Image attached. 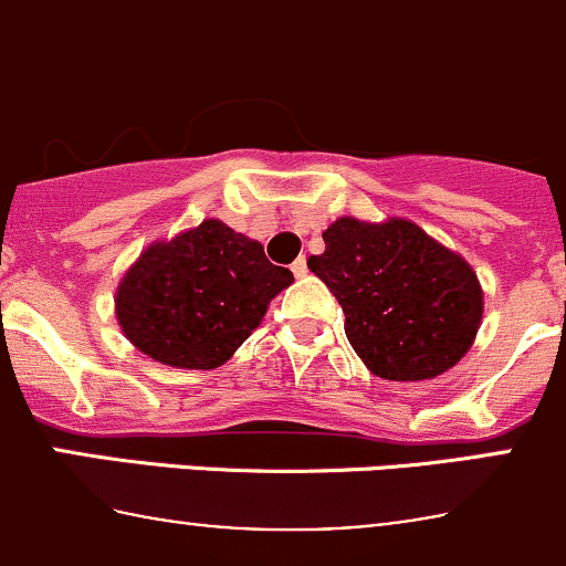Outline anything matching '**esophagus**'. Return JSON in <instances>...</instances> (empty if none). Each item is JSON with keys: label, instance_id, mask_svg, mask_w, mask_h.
<instances>
[{"label": "esophagus", "instance_id": "esophagus-1", "mask_svg": "<svg viewBox=\"0 0 566 566\" xmlns=\"http://www.w3.org/2000/svg\"><path fill=\"white\" fill-rule=\"evenodd\" d=\"M290 268H293V273H295V276H298V279H304L306 273H310V268H306V260H304V256H298V260H295L293 265H290Z\"/></svg>", "mask_w": 566, "mask_h": 566}]
</instances>
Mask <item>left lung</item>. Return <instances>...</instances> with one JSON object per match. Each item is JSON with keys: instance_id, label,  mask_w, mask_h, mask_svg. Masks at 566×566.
<instances>
[{"instance_id": "left-lung-1", "label": "left lung", "mask_w": 566, "mask_h": 566, "mask_svg": "<svg viewBox=\"0 0 566 566\" xmlns=\"http://www.w3.org/2000/svg\"><path fill=\"white\" fill-rule=\"evenodd\" d=\"M306 260L345 312V334L364 367L384 380H430L471 350L484 293L458 251L399 216H342Z\"/></svg>"}]
</instances>
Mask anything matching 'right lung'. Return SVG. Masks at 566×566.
<instances>
[{"label":"right lung","mask_w":566,"mask_h":566,"mask_svg":"<svg viewBox=\"0 0 566 566\" xmlns=\"http://www.w3.org/2000/svg\"><path fill=\"white\" fill-rule=\"evenodd\" d=\"M293 284L260 241L221 219L161 238L136 256L114 293L125 339L175 369H216L249 339Z\"/></svg>","instance_id":"add662e5"}]
</instances>
